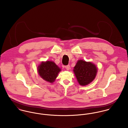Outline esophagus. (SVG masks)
Instances as JSON below:
<instances>
[{
  "label": "esophagus",
  "mask_w": 128,
  "mask_h": 128,
  "mask_svg": "<svg viewBox=\"0 0 128 128\" xmlns=\"http://www.w3.org/2000/svg\"><path fill=\"white\" fill-rule=\"evenodd\" d=\"M65 68H66V70H70V65L66 66H65Z\"/></svg>",
  "instance_id": "obj_1"
}]
</instances>
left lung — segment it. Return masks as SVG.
<instances>
[{
	"label": "left lung",
	"mask_w": 128,
	"mask_h": 128,
	"mask_svg": "<svg viewBox=\"0 0 128 128\" xmlns=\"http://www.w3.org/2000/svg\"><path fill=\"white\" fill-rule=\"evenodd\" d=\"M73 70L79 84L82 86H86L94 80L98 68L91 62L78 60Z\"/></svg>",
	"instance_id": "obj_1"
}]
</instances>
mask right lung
I'll return each instance as SVG.
<instances>
[{"mask_svg":"<svg viewBox=\"0 0 128 128\" xmlns=\"http://www.w3.org/2000/svg\"><path fill=\"white\" fill-rule=\"evenodd\" d=\"M61 69L52 61L42 62L38 66V72L44 80L50 83L55 81Z\"/></svg>","mask_w":128,"mask_h":128,"instance_id":"right-lung-1","label":"right lung"}]
</instances>
